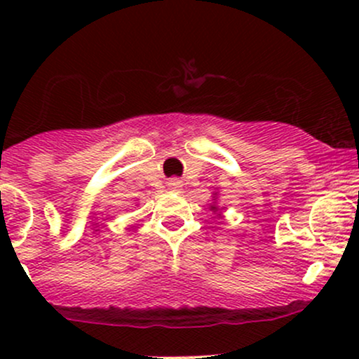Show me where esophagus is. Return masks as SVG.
I'll list each match as a JSON object with an SVG mask.
<instances>
[{
  "label": "esophagus",
  "mask_w": 359,
  "mask_h": 359,
  "mask_svg": "<svg viewBox=\"0 0 359 359\" xmlns=\"http://www.w3.org/2000/svg\"><path fill=\"white\" fill-rule=\"evenodd\" d=\"M168 187H170L172 191H180V189H182V180H179V179L168 180Z\"/></svg>",
  "instance_id": "esophagus-1"
}]
</instances>
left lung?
<instances>
[{
    "mask_svg": "<svg viewBox=\"0 0 359 359\" xmlns=\"http://www.w3.org/2000/svg\"><path fill=\"white\" fill-rule=\"evenodd\" d=\"M214 203L211 204V205H209V209H211V211H212V214H216V216L217 217H222V209H224V208H219V205H217V203H216V201H217V192H214Z\"/></svg>",
    "mask_w": 359,
    "mask_h": 359,
    "instance_id": "left-lung-1",
    "label": "left lung"
}]
</instances>
